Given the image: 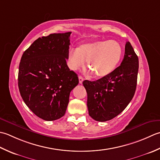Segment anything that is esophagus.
Wrapping results in <instances>:
<instances>
[{
    "instance_id": "34e87169",
    "label": "esophagus",
    "mask_w": 160,
    "mask_h": 160,
    "mask_svg": "<svg viewBox=\"0 0 160 160\" xmlns=\"http://www.w3.org/2000/svg\"><path fill=\"white\" fill-rule=\"evenodd\" d=\"M79 83H82L83 81V78L81 76H79Z\"/></svg>"
}]
</instances>
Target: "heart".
Listing matches in <instances>:
<instances>
[{"label": "heart", "instance_id": "obj_1", "mask_svg": "<svg viewBox=\"0 0 160 160\" xmlns=\"http://www.w3.org/2000/svg\"><path fill=\"white\" fill-rule=\"evenodd\" d=\"M123 49L119 43L114 40H99L79 45L72 48L68 57L71 70H79L88 61L91 72L97 78L108 76L115 70L121 60Z\"/></svg>", "mask_w": 160, "mask_h": 160}]
</instances>
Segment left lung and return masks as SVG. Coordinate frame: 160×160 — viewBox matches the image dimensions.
I'll return each mask as SVG.
<instances>
[{"label": "left lung", "instance_id": "obj_1", "mask_svg": "<svg viewBox=\"0 0 160 160\" xmlns=\"http://www.w3.org/2000/svg\"><path fill=\"white\" fill-rule=\"evenodd\" d=\"M138 69V57L128 41L121 65L111 74L95 81H83L88 113L93 119L108 121L126 108L135 92Z\"/></svg>", "mask_w": 160, "mask_h": 160}]
</instances>
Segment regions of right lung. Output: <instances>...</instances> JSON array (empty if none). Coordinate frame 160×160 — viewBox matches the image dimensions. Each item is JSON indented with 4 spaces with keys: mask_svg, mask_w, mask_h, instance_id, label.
<instances>
[{
    "mask_svg": "<svg viewBox=\"0 0 160 160\" xmlns=\"http://www.w3.org/2000/svg\"><path fill=\"white\" fill-rule=\"evenodd\" d=\"M71 33L38 38L24 52L19 64L18 85L22 99L45 121L65 115L70 93L79 83L77 74L66 63Z\"/></svg>",
    "mask_w": 160,
    "mask_h": 160,
    "instance_id": "obj_1",
    "label": "right lung"
}]
</instances>
